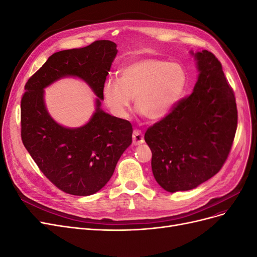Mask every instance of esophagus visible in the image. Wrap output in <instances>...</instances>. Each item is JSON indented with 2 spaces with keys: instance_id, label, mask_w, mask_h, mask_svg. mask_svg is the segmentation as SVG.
Here are the masks:
<instances>
[{
  "instance_id": "34e87169",
  "label": "esophagus",
  "mask_w": 257,
  "mask_h": 257,
  "mask_svg": "<svg viewBox=\"0 0 257 257\" xmlns=\"http://www.w3.org/2000/svg\"><path fill=\"white\" fill-rule=\"evenodd\" d=\"M144 143H145V137H144L143 132L139 130H135L133 133V144L135 146H138V145H142Z\"/></svg>"
}]
</instances>
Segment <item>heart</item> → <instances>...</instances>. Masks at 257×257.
<instances>
[{"label":"heart","instance_id":"obj_1","mask_svg":"<svg viewBox=\"0 0 257 257\" xmlns=\"http://www.w3.org/2000/svg\"><path fill=\"white\" fill-rule=\"evenodd\" d=\"M185 84L186 75L181 65L164 60L141 59L124 64L119 71V79L108 78L102 94L108 109L116 118H127L134 98L139 113L158 121L173 109Z\"/></svg>","mask_w":257,"mask_h":257}]
</instances>
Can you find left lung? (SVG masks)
Wrapping results in <instances>:
<instances>
[{
	"label": "left lung",
	"instance_id": "1",
	"mask_svg": "<svg viewBox=\"0 0 257 257\" xmlns=\"http://www.w3.org/2000/svg\"><path fill=\"white\" fill-rule=\"evenodd\" d=\"M192 54L199 72L193 93L145 134L153 176L170 193L195 189L219 173L237 130L236 98L221 62L208 50Z\"/></svg>",
	"mask_w": 257,
	"mask_h": 257
}]
</instances>
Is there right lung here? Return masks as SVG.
<instances>
[{"label": "right lung", "instance_id": "1", "mask_svg": "<svg viewBox=\"0 0 257 257\" xmlns=\"http://www.w3.org/2000/svg\"><path fill=\"white\" fill-rule=\"evenodd\" d=\"M116 52L111 41L56 52L26 83L21 98L22 143L41 172L71 195H92L105 186L132 144V124L100 109L102 89ZM67 75L87 82L99 97L90 121L77 129L58 124L43 102V89Z\"/></svg>", "mask_w": 257, "mask_h": 257}]
</instances>
